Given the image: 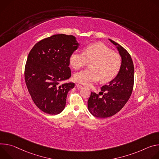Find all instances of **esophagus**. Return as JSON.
<instances>
[{
  "label": "esophagus",
  "instance_id": "esophagus-1",
  "mask_svg": "<svg viewBox=\"0 0 159 159\" xmlns=\"http://www.w3.org/2000/svg\"><path fill=\"white\" fill-rule=\"evenodd\" d=\"M76 86L78 88V89H81L83 88V86L79 84H76Z\"/></svg>",
  "mask_w": 159,
  "mask_h": 159
}]
</instances>
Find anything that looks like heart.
I'll return each instance as SVG.
<instances>
[{"label": "heart", "instance_id": "1", "mask_svg": "<svg viewBox=\"0 0 159 159\" xmlns=\"http://www.w3.org/2000/svg\"><path fill=\"white\" fill-rule=\"evenodd\" d=\"M90 62L89 69H84L74 75L76 81L90 85L100 79L106 83L112 80L119 72L121 59L118 54L102 43L87 45L83 52L75 51L69 57V63L75 69Z\"/></svg>", "mask_w": 159, "mask_h": 159}]
</instances>
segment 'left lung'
<instances>
[{
	"label": "left lung",
	"instance_id": "obj_1",
	"mask_svg": "<svg viewBox=\"0 0 159 159\" xmlns=\"http://www.w3.org/2000/svg\"><path fill=\"white\" fill-rule=\"evenodd\" d=\"M109 40L117 46L122 63L117 76L103 86L99 93L91 92L88 100L90 112L99 118L109 117L120 111L130 98L134 85V65L130 54L121 45Z\"/></svg>",
	"mask_w": 159,
	"mask_h": 159
}]
</instances>
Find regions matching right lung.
<instances>
[{"label":"right lung","instance_id":"1","mask_svg":"<svg viewBox=\"0 0 159 159\" xmlns=\"http://www.w3.org/2000/svg\"><path fill=\"white\" fill-rule=\"evenodd\" d=\"M79 45L73 35L58 34L40 40L30 50L25 80L33 102L42 112L56 115L65 108L75 83L62 82L71 76L69 57Z\"/></svg>","mask_w":159,"mask_h":159}]
</instances>
